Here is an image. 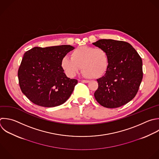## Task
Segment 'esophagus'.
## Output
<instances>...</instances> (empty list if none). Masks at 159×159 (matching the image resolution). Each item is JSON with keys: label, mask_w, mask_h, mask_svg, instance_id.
Masks as SVG:
<instances>
[{"label": "esophagus", "mask_w": 159, "mask_h": 159, "mask_svg": "<svg viewBox=\"0 0 159 159\" xmlns=\"http://www.w3.org/2000/svg\"><path fill=\"white\" fill-rule=\"evenodd\" d=\"M82 83H89V81H88V80H81V81Z\"/></svg>", "instance_id": "34e87169"}]
</instances>
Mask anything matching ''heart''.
I'll return each mask as SVG.
<instances>
[{"label":"heart","mask_w":159,"mask_h":159,"mask_svg":"<svg viewBox=\"0 0 159 159\" xmlns=\"http://www.w3.org/2000/svg\"><path fill=\"white\" fill-rule=\"evenodd\" d=\"M70 57H63L60 63L61 68L69 78L74 77L82 67L85 76L98 79L104 75L109 68L108 54L101 48L81 46L73 50Z\"/></svg>","instance_id":"obj_1"}]
</instances>
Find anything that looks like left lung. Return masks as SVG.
Here are the masks:
<instances>
[{
    "instance_id": "8db88e82",
    "label": "left lung",
    "mask_w": 159,
    "mask_h": 159,
    "mask_svg": "<svg viewBox=\"0 0 159 159\" xmlns=\"http://www.w3.org/2000/svg\"><path fill=\"white\" fill-rule=\"evenodd\" d=\"M108 54L109 68L97 80L98 88L94 95L96 101L107 108H116L130 101L141 83L142 61L129 43L112 39H101L93 43Z\"/></svg>"
}]
</instances>
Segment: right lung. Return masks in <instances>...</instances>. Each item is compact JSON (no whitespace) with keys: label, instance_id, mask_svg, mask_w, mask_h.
Instances as JSON below:
<instances>
[{"label":"right lung","instance_id":"obj_1","mask_svg":"<svg viewBox=\"0 0 159 159\" xmlns=\"http://www.w3.org/2000/svg\"><path fill=\"white\" fill-rule=\"evenodd\" d=\"M71 45L34 47L24 55L18 71L22 92L33 103L46 107L60 106L72 94L78 81L68 78L61 60Z\"/></svg>","mask_w":159,"mask_h":159}]
</instances>
